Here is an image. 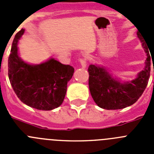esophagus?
<instances>
[{"mask_svg":"<svg viewBox=\"0 0 154 154\" xmlns=\"http://www.w3.org/2000/svg\"><path fill=\"white\" fill-rule=\"evenodd\" d=\"M80 64H81L82 67V68H85L86 67V65H87V60L85 58H81L79 60Z\"/></svg>","mask_w":154,"mask_h":154,"instance_id":"obj_1","label":"esophagus"}]
</instances>
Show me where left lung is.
Returning a JSON list of instances; mask_svg holds the SVG:
<instances>
[{
	"label": "left lung",
	"instance_id": "left-lung-1",
	"mask_svg": "<svg viewBox=\"0 0 154 154\" xmlns=\"http://www.w3.org/2000/svg\"><path fill=\"white\" fill-rule=\"evenodd\" d=\"M137 35L146 53V66L139 73L137 79L121 83L112 78L111 75L103 68L95 65H89L88 69L89 90L93 100L100 108L120 109L130 106L138 100L146 89L150 75L151 55H149L146 41L139 34Z\"/></svg>",
	"mask_w": 154,
	"mask_h": 154
}]
</instances>
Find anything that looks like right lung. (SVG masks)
Instances as JSON below:
<instances>
[{
	"label": "right lung",
	"mask_w": 154,
	"mask_h": 154,
	"mask_svg": "<svg viewBox=\"0 0 154 154\" xmlns=\"http://www.w3.org/2000/svg\"><path fill=\"white\" fill-rule=\"evenodd\" d=\"M15 35L8 58V77L14 91L24 104L39 110H51L61 106L65 99L68 82L74 68L54 58L40 65L23 62L17 54V42L24 34Z\"/></svg>",
	"instance_id": "obj_1"
}]
</instances>
